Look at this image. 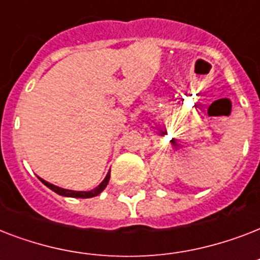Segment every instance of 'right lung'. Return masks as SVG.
<instances>
[{
	"instance_id": "add662e5",
	"label": "right lung",
	"mask_w": 260,
	"mask_h": 260,
	"mask_svg": "<svg viewBox=\"0 0 260 260\" xmlns=\"http://www.w3.org/2000/svg\"><path fill=\"white\" fill-rule=\"evenodd\" d=\"M109 178H110V171L108 173L105 179H104V181H102L101 183L95 187V189L90 190V191H74V190H66V189H62V187H58V186L52 185V183H48V182H46L44 179H42V182L47 186V187H50L51 190H54L55 193H58L59 196H64V197H75V198H91L98 196V194L101 193L102 190L105 189L106 185H108V182H109Z\"/></svg>"
}]
</instances>
